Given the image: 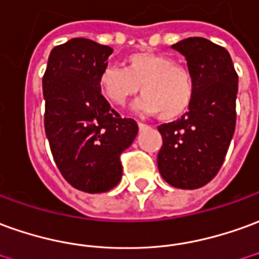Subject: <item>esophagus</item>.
Returning <instances> with one entry per match:
<instances>
[{
	"mask_svg": "<svg viewBox=\"0 0 259 259\" xmlns=\"http://www.w3.org/2000/svg\"><path fill=\"white\" fill-rule=\"evenodd\" d=\"M137 124H139V129H140V130L146 129V127H147V124L142 123V122H139V123H137Z\"/></svg>",
	"mask_w": 259,
	"mask_h": 259,
	"instance_id": "34e87169",
	"label": "esophagus"
}]
</instances>
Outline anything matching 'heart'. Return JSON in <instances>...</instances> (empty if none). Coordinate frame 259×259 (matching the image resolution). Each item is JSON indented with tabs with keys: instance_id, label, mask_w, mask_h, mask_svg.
Instances as JSON below:
<instances>
[{
	"instance_id": "heart-1",
	"label": "heart",
	"mask_w": 259,
	"mask_h": 259,
	"mask_svg": "<svg viewBox=\"0 0 259 259\" xmlns=\"http://www.w3.org/2000/svg\"><path fill=\"white\" fill-rule=\"evenodd\" d=\"M99 88L111 104L122 106L142 88L137 108L162 120H175L189 111L195 98V79L186 66L171 56L155 52H136L124 60V68L105 67Z\"/></svg>"
}]
</instances>
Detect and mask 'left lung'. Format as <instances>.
Instances as JSON below:
<instances>
[{
	"instance_id": "8db88e82",
	"label": "left lung",
	"mask_w": 259,
	"mask_h": 259,
	"mask_svg": "<svg viewBox=\"0 0 259 259\" xmlns=\"http://www.w3.org/2000/svg\"><path fill=\"white\" fill-rule=\"evenodd\" d=\"M195 79V98L184 116L158 126L161 177L181 189H198L222 168L236 129L237 75L229 52L205 37L172 45Z\"/></svg>"
}]
</instances>
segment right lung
Masks as SVG:
<instances>
[{"instance_id":"obj_1","label":"right lung","mask_w":259,"mask_h":259,"mask_svg":"<svg viewBox=\"0 0 259 259\" xmlns=\"http://www.w3.org/2000/svg\"><path fill=\"white\" fill-rule=\"evenodd\" d=\"M109 46L75 37L49 56L43 75L45 130L54 162L64 180L88 193L108 192L122 178L120 154L139 132L104 98L99 75Z\"/></svg>"}]
</instances>
